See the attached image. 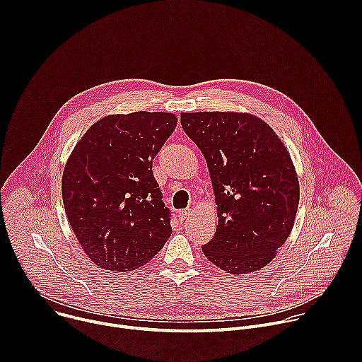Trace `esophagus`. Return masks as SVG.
<instances>
[{"label":"esophagus","mask_w":362,"mask_h":362,"mask_svg":"<svg viewBox=\"0 0 362 362\" xmlns=\"http://www.w3.org/2000/svg\"><path fill=\"white\" fill-rule=\"evenodd\" d=\"M190 215H192V209L180 211V212H179V219H180V221H185V219H187Z\"/></svg>","instance_id":"34e87169"}]
</instances>
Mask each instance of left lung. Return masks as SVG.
<instances>
[{
	"instance_id": "obj_1",
	"label": "left lung",
	"mask_w": 362,
	"mask_h": 362,
	"mask_svg": "<svg viewBox=\"0 0 362 362\" xmlns=\"http://www.w3.org/2000/svg\"><path fill=\"white\" fill-rule=\"evenodd\" d=\"M180 122L208 163L218 204L204 256L232 275L259 271L286 242L298 211L289 151L264 120L247 113H182Z\"/></svg>"
}]
</instances>
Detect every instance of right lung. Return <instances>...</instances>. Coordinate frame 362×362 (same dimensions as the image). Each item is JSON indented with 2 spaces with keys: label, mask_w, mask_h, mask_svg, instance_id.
Wrapping results in <instances>:
<instances>
[{
  "label": "right lung",
  "mask_w": 362,
  "mask_h": 362,
  "mask_svg": "<svg viewBox=\"0 0 362 362\" xmlns=\"http://www.w3.org/2000/svg\"><path fill=\"white\" fill-rule=\"evenodd\" d=\"M176 124L177 117L163 112L110 115L71 151L63 203L80 246L97 267L134 271L170 238V212L151 166Z\"/></svg>",
  "instance_id": "1"
}]
</instances>
